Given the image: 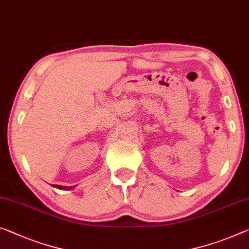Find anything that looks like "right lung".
<instances>
[{
	"label": "right lung",
	"mask_w": 249,
	"mask_h": 249,
	"mask_svg": "<svg viewBox=\"0 0 249 249\" xmlns=\"http://www.w3.org/2000/svg\"><path fill=\"white\" fill-rule=\"evenodd\" d=\"M52 187H55V188H58V189H61V190H70V189H72L73 188V186H71V187H66V186H59V185H51Z\"/></svg>",
	"instance_id": "1"
}]
</instances>
